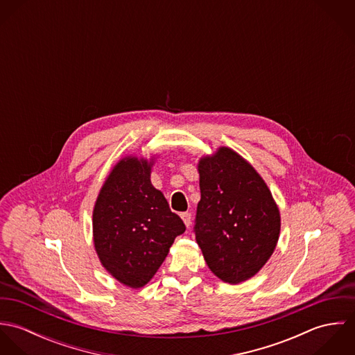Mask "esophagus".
I'll use <instances>...</instances> for the list:
<instances>
[{
    "mask_svg": "<svg viewBox=\"0 0 355 355\" xmlns=\"http://www.w3.org/2000/svg\"><path fill=\"white\" fill-rule=\"evenodd\" d=\"M180 217H182V220L184 221L186 227H190V224H191V213L184 211V213H182V214H180Z\"/></svg>",
    "mask_w": 355,
    "mask_h": 355,
    "instance_id": "esophagus-1",
    "label": "esophagus"
}]
</instances>
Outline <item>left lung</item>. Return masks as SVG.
Instances as JSON below:
<instances>
[{"mask_svg": "<svg viewBox=\"0 0 355 355\" xmlns=\"http://www.w3.org/2000/svg\"><path fill=\"white\" fill-rule=\"evenodd\" d=\"M198 173L201 201L194 231L203 258L223 282H246L276 249L279 206L253 165L227 146L202 155Z\"/></svg>", "mask_w": 355, "mask_h": 355, "instance_id": "1", "label": "left lung"}]
</instances>
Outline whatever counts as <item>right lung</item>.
I'll list each match as a JSON object with an SVG mask.
<instances>
[{
	"label": "right lung",
	"mask_w": 355,
	"mask_h": 355,
	"mask_svg": "<svg viewBox=\"0 0 355 355\" xmlns=\"http://www.w3.org/2000/svg\"><path fill=\"white\" fill-rule=\"evenodd\" d=\"M155 157L125 155L106 176L93 209L94 249L105 270L130 288L146 286L186 231L152 184Z\"/></svg>",
	"instance_id": "right-lung-1"
}]
</instances>
